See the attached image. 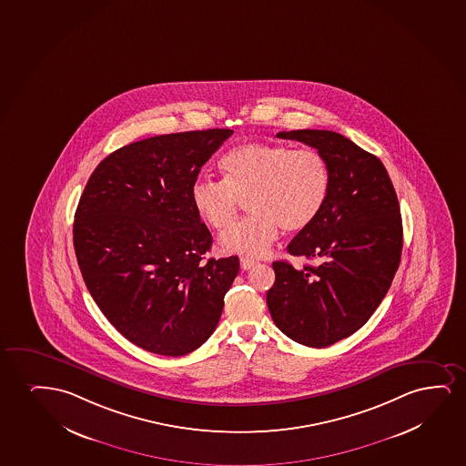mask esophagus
<instances>
[{"label": "esophagus", "instance_id": "34e87169", "mask_svg": "<svg viewBox=\"0 0 466 466\" xmlns=\"http://www.w3.org/2000/svg\"><path fill=\"white\" fill-rule=\"evenodd\" d=\"M256 264H258V262L251 259V258H242V259H240V266H242L243 270H249V268H253Z\"/></svg>", "mask_w": 466, "mask_h": 466}]
</instances>
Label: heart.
Masks as SVG:
<instances>
[{"instance_id":"b5f03b06","label":"heart","mask_w":466,"mask_h":466,"mask_svg":"<svg viewBox=\"0 0 466 466\" xmlns=\"http://www.w3.org/2000/svg\"><path fill=\"white\" fill-rule=\"evenodd\" d=\"M223 180H198L191 202L210 228L229 226L240 200L251 217L232 226L219 238L224 253L262 256L272 247L279 228L300 232L315 223L330 193L332 172L316 148L249 142L224 155Z\"/></svg>"}]
</instances>
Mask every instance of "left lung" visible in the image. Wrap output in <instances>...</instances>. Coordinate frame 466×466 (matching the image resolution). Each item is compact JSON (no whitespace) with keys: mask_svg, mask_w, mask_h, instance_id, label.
Listing matches in <instances>:
<instances>
[{"mask_svg":"<svg viewBox=\"0 0 466 466\" xmlns=\"http://www.w3.org/2000/svg\"><path fill=\"white\" fill-rule=\"evenodd\" d=\"M319 150L332 172L315 223L288 253L318 259L302 268L275 260L267 305L279 330L300 345L326 348L370 319L392 284L403 248L399 199L384 164L345 136L326 129L277 134Z\"/></svg>","mask_w":466,"mask_h":466,"instance_id":"left-lung-1","label":"left lung"}]
</instances>
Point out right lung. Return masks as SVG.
<instances>
[{
  "instance_id": "obj_1",
  "label": "right lung",
  "mask_w": 466,
  "mask_h": 466,
  "mask_svg": "<svg viewBox=\"0 0 466 466\" xmlns=\"http://www.w3.org/2000/svg\"><path fill=\"white\" fill-rule=\"evenodd\" d=\"M232 129L164 134L110 153L91 174L74 219L86 289L142 350L178 357L215 332L237 256L204 260L212 234L194 210L200 167Z\"/></svg>"
}]
</instances>
